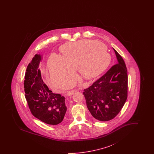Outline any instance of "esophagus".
Returning <instances> with one entry per match:
<instances>
[{
  "label": "esophagus",
  "mask_w": 154,
  "mask_h": 154,
  "mask_svg": "<svg viewBox=\"0 0 154 154\" xmlns=\"http://www.w3.org/2000/svg\"><path fill=\"white\" fill-rule=\"evenodd\" d=\"M77 92V91H76V90H73V91H68V92H67V95L68 96L73 95L74 94L75 92Z\"/></svg>",
  "instance_id": "1"
}]
</instances>
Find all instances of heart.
Here are the masks:
<instances>
[{
    "mask_svg": "<svg viewBox=\"0 0 154 154\" xmlns=\"http://www.w3.org/2000/svg\"><path fill=\"white\" fill-rule=\"evenodd\" d=\"M61 52L63 56L52 54L48 60L52 82L59 88H63L75 80V70L78 69L83 77L92 79L102 73L111 62L106 46L95 40H81L69 43L62 47Z\"/></svg>",
    "mask_w": 154,
    "mask_h": 154,
    "instance_id": "obj_1",
    "label": "heart"
}]
</instances>
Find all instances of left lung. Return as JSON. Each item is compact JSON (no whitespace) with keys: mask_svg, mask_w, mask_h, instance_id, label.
Listing matches in <instances>:
<instances>
[{"mask_svg":"<svg viewBox=\"0 0 154 154\" xmlns=\"http://www.w3.org/2000/svg\"><path fill=\"white\" fill-rule=\"evenodd\" d=\"M113 50L117 64L83 92L91 115L100 121H108L116 117L128 97L127 69L122 57Z\"/></svg>","mask_w":154,"mask_h":154,"instance_id":"left-lung-1","label":"left lung"}]
</instances>
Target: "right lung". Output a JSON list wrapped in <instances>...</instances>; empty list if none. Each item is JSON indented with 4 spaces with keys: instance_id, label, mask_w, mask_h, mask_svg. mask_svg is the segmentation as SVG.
I'll list each match as a JSON object with an SVG mask.
<instances>
[{
    "instance_id": "add662e5",
    "label": "right lung",
    "mask_w": 154,
    "mask_h": 154,
    "mask_svg": "<svg viewBox=\"0 0 154 154\" xmlns=\"http://www.w3.org/2000/svg\"><path fill=\"white\" fill-rule=\"evenodd\" d=\"M42 60L43 55L36 54L27 66L24 81L25 98L34 117L47 124L58 125L66 114L65 97L54 94L44 83L39 69Z\"/></svg>"
}]
</instances>
